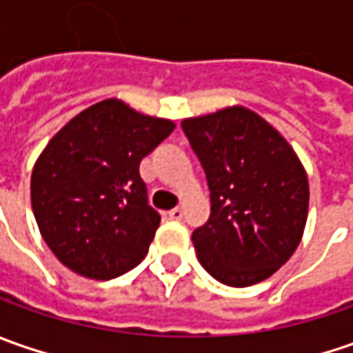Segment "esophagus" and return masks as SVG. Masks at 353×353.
Wrapping results in <instances>:
<instances>
[{
	"label": "esophagus",
	"instance_id": "1",
	"mask_svg": "<svg viewBox=\"0 0 353 353\" xmlns=\"http://www.w3.org/2000/svg\"><path fill=\"white\" fill-rule=\"evenodd\" d=\"M169 218L170 220H183V210L181 208H172V210H169Z\"/></svg>",
	"mask_w": 353,
	"mask_h": 353
}]
</instances>
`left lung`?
<instances>
[{
	"mask_svg": "<svg viewBox=\"0 0 353 353\" xmlns=\"http://www.w3.org/2000/svg\"><path fill=\"white\" fill-rule=\"evenodd\" d=\"M183 129L210 188V218L192 232L198 261L230 287L269 279L299 248L308 176L289 141L243 105L186 117Z\"/></svg>",
	"mask_w": 353,
	"mask_h": 353,
	"instance_id": "8db88e82",
	"label": "left lung"
}]
</instances>
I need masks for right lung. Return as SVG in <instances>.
Instances as JSON below:
<instances>
[{
	"instance_id": "1",
	"label": "right lung",
	"mask_w": 353,
	"mask_h": 353,
	"mask_svg": "<svg viewBox=\"0 0 353 353\" xmlns=\"http://www.w3.org/2000/svg\"><path fill=\"white\" fill-rule=\"evenodd\" d=\"M174 121L108 98L59 129L34 161L31 204L62 265L96 281L119 277L147 255L161 224L139 163Z\"/></svg>"
}]
</instances>
